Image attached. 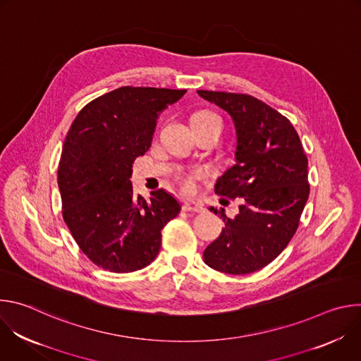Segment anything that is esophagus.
I'll use <instances>...</instances> for the list:
<instances>
[{"mask_svg":"<svg viewBox=\"0 0 361 361\" xmlns=\"http://www.w3.org/2000/svg\"><path fill=\"white\" fill-rule=\"evenodd\" d=\"M183 210L184 212H191V213H202L204 212V207L201 202H197V201H184L183 202Z\"/></svg>","mask_w":361,"mask_h":361,"instance_id":"34e87169","label":"esophagus"}]
</instances>
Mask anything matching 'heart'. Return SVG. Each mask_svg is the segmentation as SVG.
<instances>
[{"label":"heart","mask_w":361,"mask_h":361,"mask_svg":"<svg viewBox=\"0 0 361 361\" xmlns=\"http://www.w3.org/2000/svg\"><path fill=\"white\" fill-rule=\"evenodd\" d=\"M194 120H200V121H219V123H221V120L216 114L209 113V111H201V113L194 114L191 121H194ZM202 177H204V171H201V170H191V171H181V173H178L176 178H177L180 187L184 191L190 192V191L194 190L195 181L202 178Z\"/></svg>","instance_id":"heart-1"}]
</instances>
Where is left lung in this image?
Masks as SVG:
<instances>
[{
	"label": "left lung",
	"mask_w": 361,
	"mask_h": 361,
	"mask_svg": "<svg viewBox=\"0 0 361 361\" xmlns=\"http://www.w3.org/2000/svg\"><path fill=\"white\" fill-rule=\"evenodd\" d=\"M226 110L237 133L235 164L216 192L243 198L240 213L224 221L220 237L204 251L207 266L228 274H250L270 264L297 231L310 194L307 156L287 117L248 94L197 91ZM217 214L216 209H210Z\"/></svg>",
	"instance_id": "left-lung-1"
}]
</instances>
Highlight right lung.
<instances>
[{
    "mask_svg": "<svg viewBox=\"0 0 361 361\" xmlns=\"http://www.w3.org/2000/svg\"><path fill=\"white\" fill-rule=\"evenodd\" d=\"M185 90L120 87L81 109L59 164L63 219L98 267L131 273L161 248V230L181 210L163 188L149 201L133 192V163L149 148L157 118Z\"/></svg>",
    "mask_w": 361,
    "mask_h": 361,
    "instance_id": "1",
    "label": "right lung"
}]
</instances>
